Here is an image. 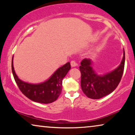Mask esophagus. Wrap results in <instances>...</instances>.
Returning a JSON list of instances; mask_svg holds the SVG:
<instances>
[{"label":"esophagus","instance_id":"34e87169","mask_svg":"<svg viewBox=\"0 0 135 135\" xmlns=\"http://www.w3.org/2000/svg\"><path fill=\"white\" fill-rule=\"evenodd\" d=\"M71 65L72 67L74 68V67H76V66H77V62L75 61H71Z\"/></svg>","mask_w":135,"mask_h":135}]
</instances>
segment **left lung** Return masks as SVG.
<instances>
[{"label":"left lung","instance_id":"left-lung-1","mask_svg":"<svg viewBox=\"0 0 135 135\" xmlns=\"http://www.w3.org/2000/svg\"><path fill=\"white\" fill-rule=\"evenodd\" d=\"M125 50L119 66L113 71L99 75L93 68V61L85 58L79 67L81 72V88L90 98L100 99L111 93L117 88L122 77L125 66Z\"/></svg>","mask_w":135,"mask_h":135}]
</instances>
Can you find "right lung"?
<instances>
[{
  "label": "right lung",
  "instance_id": "add662e5",
  "mask_svg": "<svg viewBox=\"0 0 135 135\" xmlns=\"http://www.w3.org/2000/svg\"><path fill=\"white\" fill-rule=\"evenodd\" d=\"M71 69L68 62L59 68L47 80L40 84H31L18 78L13 67V56L12 61V70L15 80L21 91L26 97L35 102L49 104L56 101L62 90V81Z\"/></svg>",
  "mask_w": 135,
  "mask_h": 135
}]
</instances>
